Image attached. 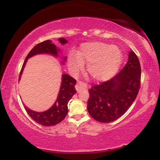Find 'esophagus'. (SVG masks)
Wrapping results in <instances>:
<instances>
[{
  "label": "esophagus",
  "mask_w": 160,
  "mask_h": 160,
  "mask_svg": "<svg viewBox=\"0 0 160 160\" xmlns=\"http://www.w3.org/2000/svg\"><path fill=\"white\" fill-rule=\"evenodd\" d=\"M87 88H88V84L86 83V82H81V81L78 82L75 86V88H76V90L78 91V92H80V91L82 90V89H86Z\"/></svg>",
  "instance_id": "1"
}]
</instances>
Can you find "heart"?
<instances>
[{
    "instance_id": "obj_1",
    "label": "heart",
    "mask_w": 160,
    "mask_h": 160,
    "mask_svg": "<svg viewBox=\"0 0 160 160\" xmlns=\"http://www.w3.org/2000/svg\"><path fill=\"white\" fill-rule=\"evenodd\" d=\"M84 61L88 62L87 70L94 80L105 81L118 72L122 63L123 55L117 46L90 42L82 44L79 53L72 51L68 55V64L74 73L82 69Z\"/></svg>"
}]
</instances>
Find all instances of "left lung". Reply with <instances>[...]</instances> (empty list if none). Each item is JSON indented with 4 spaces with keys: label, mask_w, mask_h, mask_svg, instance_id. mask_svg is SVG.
<instances>
[{
    "label": "left lung",
    "mask_w": 160,
    "mask_h": 160,
    "mask_svg": "<svg viewBox=\"0 0 160 160\" xmlns=\"http://www.w3.org/2000/svg\"><path fill=\"white\" fill-rule=\"evenodd\" d=\"M141 68L137 55L131 50L128 61L116 76L89 90L87 109L101 123L112 122L126 112L140 88Z\"/></svg>",
    "instance_id": "obj_1"
}]
</instances>
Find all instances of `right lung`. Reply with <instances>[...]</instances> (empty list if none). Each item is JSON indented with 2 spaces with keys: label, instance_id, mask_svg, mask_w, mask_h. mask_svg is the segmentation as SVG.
<instances>
[{
  "label": "right lung",
  "instance_id": "right-lung-1",
  "mask_svg": "<svg viewBox=\"0 0 160 160\" xmlns=\"http://www.w3.org/2000/svg\"><path fill=\"white\" fill-rule=\"evenodd\" d=\"M58 41L62 44H65L67 42V40L63 38L58 39ZM58 52L59 49L57 48L56 46L52 44L50 40H46V41L42 42L34 46L33 48L28 54L26 58L23 63L20 73V77H19V80L20 79L23 69H24L25 63L27 62V60L29 58L35 55L40 54V53H48V54H52L56 56L58 55ZM66 58H67L64 57L63 61H66ZM76 82V80H74L73 78L67 74H63L62 75V82H61L60 91H59L58 98H57L54 105L49 110L42 112H35L25 106V109L28 114L31 116L33 120L42 126L51 127L58 124L67 116L68 112V102L73 97L74 93L77 92L76 89L74 88Z\"/></svg>",
  "mask_w": 160,
  "mask_h": 160
}]
</instances>
